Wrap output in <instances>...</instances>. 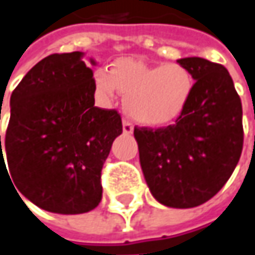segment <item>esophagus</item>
<instances>
[{
	"label": "esophagus",
	"mask_w": 255,
	"mask_h": 255,
	"mask_svg": "<svg viewBox=\"0 0 255 255\" xmlns=\"http://www.w3.org/2000/svg\"><path fill=\"white\" fill-rule=\"evenodd\" d=\"M132 131H134L132 124H131L129 121H127V120H124V121H123V132H124L126 135H131Z\"/></svg>",
	"instance_id": "1"
}]
</instances>
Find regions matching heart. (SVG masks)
I'll list each match as a JSON object with an SVG mask.
<instances>
[{"instance_id":"obj_1","label":"heart","mask_w":255,"mask_h":255,"mask_svg":"<svg viewBox=\"0 0 255 255\" xmlns=\"http://www.w3.org/2000/svg\"><path fill=\"white\" fill-rule=\"evenodd\" d=\"M94 84L106 97L126 96L124 109L131 119L148 127L166 126L179 117L193 92V77L178 63L146 65L121 57L109 69L94 73Z\"/></svg>"}]
</instances>
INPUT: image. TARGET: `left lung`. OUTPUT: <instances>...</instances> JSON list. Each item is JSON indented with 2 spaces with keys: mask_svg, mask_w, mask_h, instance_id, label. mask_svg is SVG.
<instances>
[{
  "mask_svg": "<svg viewBox=\"0 0 255 255\" xmlns=\"http://www.w3.org/2000/svg\"><path fill=\"white\" fill-rule=\"evenodd\" d=\"M195 80L188 106L173 126L134 128L145 182L161 205L196 207L232 176L243 149L242 100L232 76L202 57L176 60Z\"/></svg>",
  "mask_w": 255,
  "mask_h": 255,
  "instance_id": "8db88e82",
  "label": "left lung"
}]
</instances>
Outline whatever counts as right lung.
Here are the masks:
<instances>
[{"mask_svg": "<svg viewBox=\"0 0 255 255\" xmlns=\"http://www.w3.org/2000/svg\"><path fill=\"white\" fill-rule=\"evenodd\" d=\"M83 56L55 53L32 67L11 94L4 148L0 135V165L6 154L16 190L59 215L99 206L101 169L123 132L117 111L94 106L96 84Z\"/></svg>", "mask_w": 255, "mask_h": 255, "instance_id": "add662e5", "label": "right lung"}]
</instances>
